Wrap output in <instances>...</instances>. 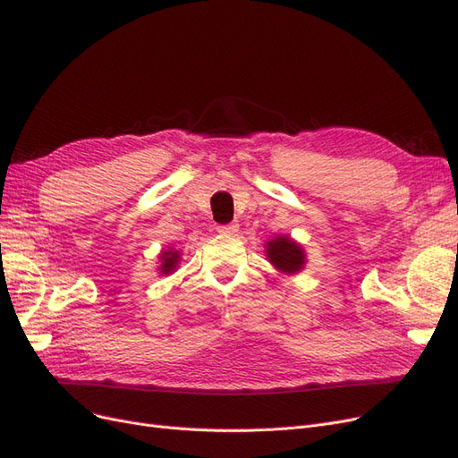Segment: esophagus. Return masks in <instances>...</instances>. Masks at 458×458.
Here are the masks:
<instances>
[{
  "label": "esophagus",
  "instance_id": "esophagus-1",
  "mask_svg": "<svg viewBox=\"0 0 458 458\" xmlns=\"http://www.w3.org/2000/svg\"><path fill=\"white\" fill-rule=\"evenodd\" d=\"M219 234H227V237H233V234L239 233V224H229V225H221L217 227Z\"/></svg>",
  "mask_w": 458,
  "mask_h": 458
}]
</instances>
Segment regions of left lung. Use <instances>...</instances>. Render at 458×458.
I'll return each mask as SVG.
<instances>
[{"label": "left lung", "instance_id": "8db88e82", "mask_svg": "<svg viewBox=\"0 0 458 458\" xmlns=\"http://www.w3.org/2000/svg\"><path fill=\"white\" fill-rule=\"evenodd\" d=\"M266 256L271 266L284 275H298L301 269H306L308 254L303 246L296 242L290 234H276L266 244Z\"/></svg>", "mask_w": 458, "mask_h": 458}]
</instances>
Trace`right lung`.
I'll return each instance as SVG.
<instances>
[{"mask_svg":"<svg viewBox=\"0 0 458 458\" xmlns=\"http://www.w3.org/2000/svg\"><path fill=\"white\" fill-rule=\"evenodd\" d=\"M179 261H182V252L175 250V248H165V250H162L158 254V263H160L158 273L160 275H172L177 269Z\"/></svg>","mask_w":458,"mask_h":458,"instance_id":"right-lung-1","label":"right lung"}]
</instances>
